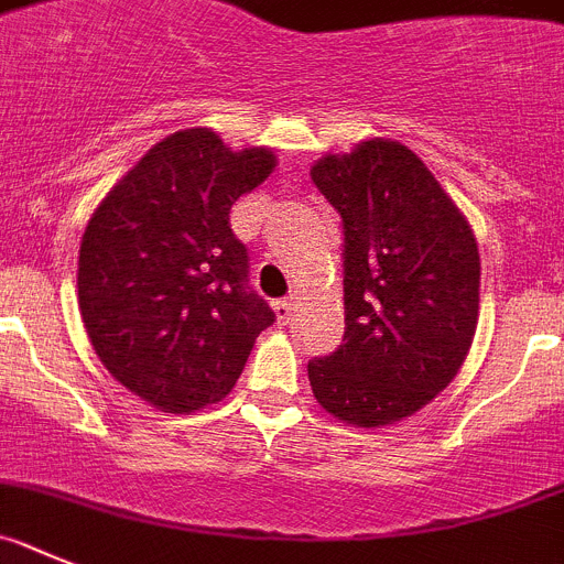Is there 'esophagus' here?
<instances>
[{"mask_svg": "<svg viewBox=\"0 0 564 564\" xmlns=\"http://www.w3.org/2000/svg\"><path fill=\"white\" fill-rule=\"evenodd\" d=\"M272 308H275L278 323H281V326H286L289 317H292V312H294V301L292 297H281V301L272 303Z\"/></svg>", "mask_w": 564, "mask_h": 564, "instance_id": "34e87169", "label": "esophagus"}]
</instances>
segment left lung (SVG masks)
I'll use <instances>...</instances> for the list:
<instances>
[{"label": "left lung", "instance_id": "left-lung-1", "mask_svg": "<svg viewBox=\"0 0 564 564\" xmlns=\"http://www.w3.org/2000/svg\"><path fill=\"white\" fill-rule=\"evenodd\" d=\"M343 219V345L308 362L314 399L384 427L453 382L478 328L480 256L469 221L408 145L373 137L312 165Z\"/></svg>", "mask_w": 564, "mask_h": 564}]
</instances>
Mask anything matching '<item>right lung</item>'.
Masks as SVG:
<instances>
[{
    "mask_svg": "<svg viewBox=\"0 0 564 564\" xmlns=\"http://www.w3.org/2000/svg\"><path fill=\"white\" fill-rule=\"evenodd\" d=\"M275 169L270 149L230 151L210 129L145 151L86 225L78 306L95 354L162 413L221 402L275 312L247 286L230 207Z\"/></svg>",
    "mask_w": 564,
    "mask_h": 564,
    "instance_id": "right-lung-1",
    "label": "right lung"
}]
</instances>
